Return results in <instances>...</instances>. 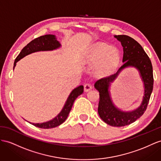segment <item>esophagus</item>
<instances>
[{"mask_svg": "<svg viewBox=\"0 0 161 161\" xmlns=\"http://www.w3.org/2000/svg\"><path fill=\"white\" fill-rule=\"evenodd\" d=\"M92 86L90 83H86L84 84V90L86 92L89 91V90L92 89Z\"/></svg>", "mask_w": 161, "mask_h": 161, "instance_id": "1", "label": "esophagus"}]
</instances>
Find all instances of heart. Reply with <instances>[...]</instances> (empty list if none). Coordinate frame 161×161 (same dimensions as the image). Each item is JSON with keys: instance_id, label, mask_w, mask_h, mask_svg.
<instances>
[{"instance_id": "1", "label": "heart", "mask_w": 161, "mask_h": 161, "mask_svg": "<svg viewBox=\"0 0 161 161\" xmlns=\"http://www.w3.org/2000/svg\"><path fill=\"white\" fill-rule=\"evenodd\" d=\"M90 63H97L96 73L98 76H108L116 70L120 63V55L118 49L104 43L94 45L88 55Z\"/></svg>"}]
</instances>
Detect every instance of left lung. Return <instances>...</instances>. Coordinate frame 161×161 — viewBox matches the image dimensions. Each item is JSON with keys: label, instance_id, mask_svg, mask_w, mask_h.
I'll return each instance as SVG.
<instances>
[{"label": "left lung", "instance_id": "8db88e82", "mask_svg": "<svg viewBox=\"0 0 161 161\" xmlns=\"http://www.w3.org/2000/svg\"><path fill=\"white\" fill-rule=\"evenodd\" d=\"M123 47V65L116 73L101 78L94 84L99 92L98 113L100 118L108 125L112 126H124L134 122L146 112L153 90L154 77L152 65L150 58L137 41L127 35L115 36ZM127 66H134L140 71L144 83L145 92L142 105L133 112L124 113L117 109L110 100L108 87L121 70Z\"/></svg>", "mask_w": 161, "mask_h": 161}]
</instances>
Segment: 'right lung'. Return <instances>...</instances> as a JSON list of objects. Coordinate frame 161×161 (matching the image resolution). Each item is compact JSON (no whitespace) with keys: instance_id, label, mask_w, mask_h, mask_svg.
I'll return each instance as SVG.
<instances>
[{"instance_id":"obj_1","label":"right lung","mask_w":161,"mask_h":161,"mask_svg":"<svg viewBox=\"0 0 161 161\" xmlns=\"http://www.w3.org/2000/svg\"><path fill=\"white\" fill-rule=\"evenodd\" d=\"M60 46V43L58 41L54 35H46L41 36L38 38H36L31 41L29 43H28L24 47L22 51L20 52L19 55L16 58L14 62V67L16 65V63L22 59L25 56L30 54L32 52L38 51H46V50H53ZM84 92V86H80L77 88L74 89L69 96L67 101L64 106L63 109H62L60 113L58 116L53 119V120L43 123L32 124L34 126L41 128V129H51L60 125L63 124L66 119L67 118L69 114L71 111L73 103L77 98Z\"/></svg>"}]
</instances>
